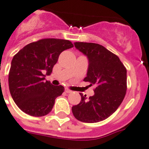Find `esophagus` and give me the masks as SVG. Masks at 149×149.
I'll use <instances>...</instances> for the list:
<instances>
[{
    "instance_id": "1",
    "label": "esophagus",
    "mask_w": 149,
    "mask_h": 149,
    "mask_svg": "<svg viewBox=\"0 0 149 149\" xmlns=\"http://www.w3.org/2000/svg\"><path fill=\"white\" fill-rule=\"evenodd\" d=\"M66 93H72V90H69V89L68 88H65V90Z\"/></svg>"
}]
</instances>
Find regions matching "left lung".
<instances>
[{
  "mask_svg": "<svg viewBox=\"0 0 149 149\" xmlns=\"http://www.w3.org/2000/svg\"><path fill=\"white\" fill-rule=\"evenodd\" d=\"M77 49L88 58L87 77L84 81L96 85L94 95L86 97L72 107L76 119L85 123L105 120L116 111L127 92V69L118 56L95 43L75 42Z\"/></svg>",
  "mask_w": 149,
  "mask_h": 149,
  "instance_id": "1",
  "label": "left lung"
}]
</instances>
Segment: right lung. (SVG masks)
Listing matches in <instances>:
<instances>
[{"label": "right lung", "mask_w": 149, "mask_h": 149, "mask_svg": "<svg viewBox=\"0 0 149 149\" xmlns=\"http://www.w3.org/2000/svg\"><path fill=\"white\" fill-rule=\"evenodd\" d=\"M70 40L44 38L25 46L14 56L9 72V89L15 103L25 114L42 117L51 111L65 88L45 81L60 53L73 47Z\"/></svg>", "instance_id": "add662e5"}]
</instances>
